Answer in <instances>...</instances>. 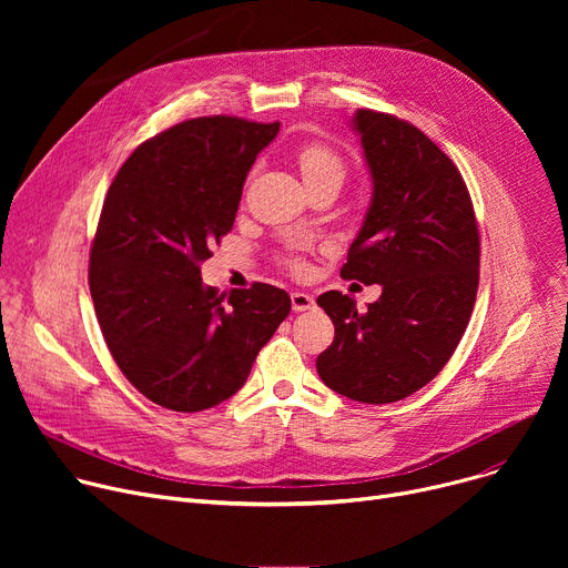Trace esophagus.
<instances>
[{
    "instance_id": "34e87169",
    "label": "esophagus",
    "mask_w": 568,
    "mask_h": 568,
    "mask_svg": "<svg viewBox=\"0 0 568 568\" xmlns=\"http://www.w3.org/2000/svg\"><path fill=\"white\" fill-rule=\"evenodd\" d=\"M290 300H292V311L294 313H304V311H311L315 306V300L308 292H292Z\"/></svg>"
}]
</instances>
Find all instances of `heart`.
<instances>
[{
  "mask_svg": "<svg viewBox=\"0 0 568 568\" xmlns=\"http://www.w3.org/2000/svg\"><path fill=\"white\" fill-rule=\"evenodd\" d=\"M296 165H300L306 184L317 182V179H324V176H336L343 182L345 176L343 159L336 152H332L329 146L317 144V142H306L296 149Z\"/></svg>",
  "mask_w": 568,
  "mask_h": 568,
  "instance_id": "obj_1",
  "label": "heart"
}]
</instances>
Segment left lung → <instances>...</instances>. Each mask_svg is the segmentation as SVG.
Masks as SVG:
<instances>
[{
	"mask_svg": "<svg viewBox=\"0 0 568 568\" xmlns=\"http://www.w3.org/2000/svg\"><path fill=\"white\" fill-rule=\"evenodd\" d=\"M373 179L364 225L341 276L382 285L366 313L338 290L317 296L336 326L317 356L322 382L352 400L396 403L452 359L479 287V227L454 161L405 119L356 110Z\"/></svg>",
	"mask_w": 568,
	"mask_h": 568,
	"instance_id": "1",
	"label": "left lung"
}]
</instances>
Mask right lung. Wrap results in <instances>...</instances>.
I'll use <instances>...</instances> for the list:
<instances>
[{
  "instance_id": "obj_1",
  "label": "right lung",
  "mask_w": 568,
  "mask_h": 568,
  "mask_svg": "<svg viewBox=\"0 0 568 568\" xmlns=\"http://www.w3.org/2000/svg\"><path fill=\"white\" fill-rule=\"evenodd\" d=\"M278 129L227 114L189 119L142 142L108 189L89 292L112 359L161 407L200 412L234 396L292 308L281 287L219 294L200 276Z\"/></svg>"
}]
</instances>
